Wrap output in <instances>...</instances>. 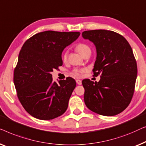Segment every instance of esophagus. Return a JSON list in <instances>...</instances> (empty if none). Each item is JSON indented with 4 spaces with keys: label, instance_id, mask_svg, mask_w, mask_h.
I'll return each mask as SVG.
<instances>
[{
    "label": "esophagus",
    "instance_id": "34e87169",
    "mask_svg": "<svg viewBox=\"0 0 146 146\" xmlns=\"http://www.w3.org/2000/svg\"><path fill=\"white\" fill-rule=\"evenodd\" d=\"M76 82H77V83L78 84V85H81V84H82V81H81V80H79V79L76 80Z\"/></svg>",
    "mask_w": 146,
    "mask_h": 146
}]
</instances>
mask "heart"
<instances>
[{"label":"heart","instance_id":"b5f03b06","mask_svg":"<svg viewBox=\"0 0 146 146\" xmlns=\"http://www.w3.org/2000/svg\"><path fill=\"white\" fill-rule=\"evenodd\" d=\"M76 50L79 52L83 57H85L86 55L91 54V50L90 47L88 46L87 44H84V43H81L79 44L76 46ZM63 61L65 62L67 60V52H65L64 54L63 55ZM86 72V69H74L73 70L71 71V75L74 76L76 77H81L82 75H83L84 73Z\"/></svg>","mask_w":146,"mask_h":146}]
</instances>
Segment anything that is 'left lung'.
Wrapping results in <instances>:
<instances>
[{
    "label": "left lung",
    "instance_id": "1",
    "mask_svg": "<svg viewBox=\"0 0 146 146\" xmlns=\"http://www.w3.org/2000/svg\"><path fill=\"white\" fill-rule=\"evenodd\" d=\"M95 45L96 59L94 76L98 82L84 79V100L87 107L102 116H114L124 110L134 93L137 68L132 49L118 33L105 30L82 33Z\"/></svg>",
    "mask_w": 146,
    "mask_h": 146
}]
</instances>
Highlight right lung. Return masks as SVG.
Listing matches in <instances>:
<instances>
[{"instance_id":"obj_1","label":"right lung","mask_w":146,"mask_h":146,"mask_svg":"<svg viewBox=\"0 0 146 146\" xmlns=\"http://www.w3.org/2000/svg\"><path fill=\"white\" fill-rule=\"evenodd\" d=\"M80 34L49 30L34 35L22 46L14 83L20 103L34 118L52 120L66 111L76 82L67 77L57 83L51 73L63 65V50Z\"/></svg>"}]
</instances>
